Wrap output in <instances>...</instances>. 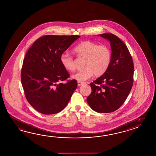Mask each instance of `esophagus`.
Masks as SVG:
<instances>
[{"label":"esophagus","instance_id":"34e87169","mask_svg":"<svg viewBox=\"0 0 156 156\" xmlns=\"http://www.w3.org/2000/svg\"><path fill=\"white\" fill-rule=\"evenodd\" d=\"M83 82H81V81H78V82H77V85H78V86H79V87H80V86L82 85H83Z\"/></svg>","mask_w":156,"mask_h":156}]
</instances>
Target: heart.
<instances>
[{
  "label": "heart",
  "mask_w": 156,
  "mask_h": 156,
  "mask_svg": "<svg viewBox=\"0 0 156 156\" xmlns=\"http://www.w3.org/2000/svg\"><path fill=\"white\" fill-rule=\"evenodd\" d=\"M79 58L85 59L83 70L73 74L72 78L79 81L88 80L95 74L101 76L107 71L111 65L112 51L107 45L98 44L91 41H84L79 44L73 49ZM60 61L66 70L73 72L76 65L73 56L67 53H62Z\"/></svg>",
  "instance_id": "obj_1"
}]
</instances>
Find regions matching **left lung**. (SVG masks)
Returning a JSON list of instances; mask_svg holds the SVG:
<instances>
[{"label":"left lung","instance_id":"8db88e82","mask_svg":"<svg viewBox=\"0 0 156 156\" xmlns=\"http://www.w3.org/2000/svg\"><path fill=\"white\" fill-rule=\"evenodd\" d=\"M110 42L112 59L108 69L90 83L91 93L87 101L99 113L112 112L123 105L133 85L134 64L126 45L112 34L98 35Z\"/></svg>","mask_w":156,"mask_h":156}]
</instances>
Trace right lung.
<instances>
[{
  "label": "right lung",
  "instance_id": "obj_1",
  "mask_svg": "<svg viewBox=\"0 0 156 156\" xmlns=\"http://www.w3.org/2000/svg\"><path fill=\"white\" fill-rule=\"evenodd\" d=\"M80 36L45 35L39 38L27 51L21 70L26 98L37 111L44 115L61 112L67 105L77 86L63 67L60 57Z\"/></svg>",
  "mask_w": 156,
  "mask_h": 156
}]
</instances>
